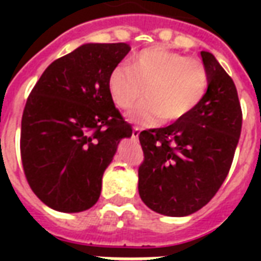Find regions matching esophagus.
Returning <instances> with one entry per match:
<instances>
[{
  "mask_svg": "<svg viewBox=\"0 0 261 261\" xmlns=\"http://www.w3.org/2000/svg\"><path fill=\"white\" fill-rule=\"evenodd\" d=\"M138 136H140V128H138V127H134V128H133V138L137 140Z\"/></svg>",
  "mask_w": 261,
  "mask_h": 261,
  "instance_id": "esophagus-1",
  "label": "esophagus"
}]
</instances>
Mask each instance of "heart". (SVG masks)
<instances>
[{"mask_svg": "<svg viewBox=\"0 0 261 261\" xmlns=\"http://www.w3.org/2000/svg\"><path fill=\"white\" fill-rule=\"evenodd\" d=\"M136 108L128 113L133 121L156 125L166 117L175 121L198 106L208 88V72L198 59L186 57L161 46L144 48L119 65L109 76V91L121 109L131 108L144 93Z\"/></svg>", "mask_w": 261, "mask_h": 261, "instance_id": "1", "label": "heart"}]
</instances>
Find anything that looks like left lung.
<instances>
[{"mask_svg": "<svg viewBox=\"0 0 261 261\" xmlns=\"http://www.w3.org/2000/svg\"><path fill=\"white\" fill-rule=\"evenodd\" d=\"M208 72L202 100L168 127L140 134L144 162L138 193L152 211L186 217L207 204L224 183L242 130L233 81L213 54L201 51Z\"/></svg>", "mask_w": 261, "mask_h": 261, "instance_id": "1", "label": "left lung"}]
</instances>
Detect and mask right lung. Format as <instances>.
<instances>
[{"instance_id": "obj_1", "label": "right lung", "mask_w": 261, "mask_h": 261, "mask_svg": "<svg viewBox=\"0 0 261 261\" xmlns=\"http://www.w3.org/2000/svg\"><path fill=\"white\" fill-rule=\"evenodd\" d=\"M130 50L85 43L48 65L28 97L22 165L33 193L56 211L93 207L120 141L133 134L109 91V76Z\"/></svg>"}]
</instances>
